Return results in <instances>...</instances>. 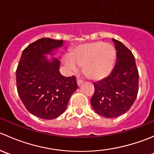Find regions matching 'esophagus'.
I'll return each instance as SVG.
<instances>
[{
  "mask_svg": "<svg viewBox=\"0 0 154 154\" xmlns=\"http://www.w3.org/2000/svg\"><path fill=\"white\" fill-rule=\"evenodd\" d=\"M77 85H78V86H80V85H81L82 83H83V80H80V79H77Z\"/></svg>",
  "mask_w": 154,
  "mask_h": 154,
  "instance_id": "obj_1",
  "label": "esophagus"
}]
</instances>
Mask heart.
Instances as JSON below:
<instances>
[{
  "instance_id": "1",
  "label": "heart",
  "mask_w": 154,
  "mask_h": 154,
  "mask_svg": "<svg viewBox=\"0 0 154 154\" xmlns=\"http://www.w3.org/2000/svg\"><path fill=\"white\" fill-rule=\"evenodd\" d=\"M116 58V51L111 44L94 42L77 46L66 56L64 63L70 72L76 73L79 66L87 77L99 80L106 77L112 69Z\"/></svg>"
}]
</instances>
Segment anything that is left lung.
Wrapping results in <instances>:
<instances>
[{"label": "left lung", "mask_w": 154, "mask_h": 154, "mask_svg": "<svg viewBox=\"0 0 154 154\" xmlns=\"http://www.w3.org/2000/svg\"><path fill=\"white\" fill-rule=\"evenodd\" d=\"M116 63L109 75L94 83L91 103L100 116L112 119L127 112L133 106L139 91V71L134 56L120 41L112 38Z\"/></svg>", "instance_id": "left-lung-1"}]
</instances>
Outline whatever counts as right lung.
Instances as JSON below:
<instances>
[{
	"mask_svg": "<svg viewBox=\"0 0 154 154\" xmlns=\"http://www.w3.org/2000/svg\"><path fill=\"white\" fill-rule=\"evenodd\" d=\"M63 40L42 38L23 51L16 69L18 94L26 109L42 119H54L64 112L70 97L77 88L74 76L60 74V62L48 61L45 54H53L63 46Z\"/></svg>",
	"mask_w": 154,
	"mask_h": 154,
	"instance_id": "1",
	"label": "right lung"
}]
</instances>
